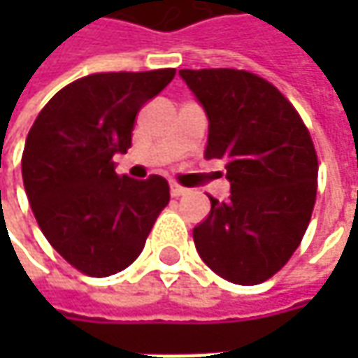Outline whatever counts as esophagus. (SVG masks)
Returning a JSON list of instances; mask_svg holds the SVG:
<instances>
[{
  "label": "esophagus",
  "instance_id": "esophagus-1",
  "mask_svg": "<svg viewBox=\"0 0 358 358\" xmlns=\"http://www.w3.org/2000/svg\"><path fill=\"white\" fill-rule=\"evenodd\" d=\"M171 195L173 197H181V195H185L187 193V189L185 187H181V185H177V183H171Z\"/></svg>",
  "mask_w": 358,
  "mask_h": 358
}]
</instances>
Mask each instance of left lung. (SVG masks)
<instances>
[{"label":"left lung","instance_id":"1","mask_svg":"<svg viewBox=\"0 0 358 358\" xmlns=\"http://www.w3.org/2000/svg\"><path fill=\"white\" fill-rule=\"evenodd\" d=\"M209 119L205 157L223 159L229 201L193 229L203 263L235 285H259L291 259L317 197V153L281 91L239 69H181Z\"/></svg>","mask_w":358,"mask_h":358}]
</instances>
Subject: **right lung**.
<instances>
[{
	"label": "right lung",
	"instance_id": "right-lung-1",
	"mask_svg": "<svg viewBox=\"0 0 358 358\" xmlns=\"http://www.w3.org/2000/svg\"><path fill=\"white\" fill-rule=\"evenodd\" d=\"M175 69L95 73L57 91L25 139L21 175L39 229L63 259L91 277L127 268L169 203V185L119 177L135 115Z\"/></svg>",
	"mask_w": 358,
	"mask_h": 358
}]
</instances>
